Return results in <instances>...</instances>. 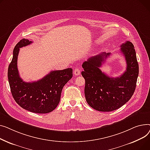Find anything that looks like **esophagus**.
Instances as JSON below:
<instances>
[{"mask_svg":"<svg viewBox=\"0 0 150 150\" xmlns=\"http://www.w3.org/2000/svg\"><path fill=\"white\" fill-rule=\"evenodd\" d=\"M74 75L76 76H79V74H80L81 73V71H80V69H79V68H75L74 69V71H73Z\"/></svg>","mask_w":150,"mask_h":150,"instance_id":"esophagus-1","label":"esophagus"}]
</instances>
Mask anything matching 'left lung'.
<instances>
[{
	"instance_id": "obj_1",
	"label": "left lung",
	"mask_w": 150,
	"mask_h": 150,
	"mask_svg": "<svg viewBox=\"0 0 150 150\" xmlns=\"http://www.w3.org/2000/svg\"><path fill=\"white\" fill-rule=\"evenodd\" d=\"M120 51L126 60L127 69L120 76L110 77L100 67L110 52L88 58L82 64L81 74L85 80L86 100L93 109L112 111L125 104L133 95L139 75V65L133 44L129 41L122 43Z\"/></svg>"
}]
</instances>
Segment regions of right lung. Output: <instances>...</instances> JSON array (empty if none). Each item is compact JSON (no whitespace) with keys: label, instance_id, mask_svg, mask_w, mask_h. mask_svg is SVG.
I'll list each match as a JSON object with an SVG mask.
<instances>
[{"label":"right lung","instance_id":"1","mask_svg":"<svg viewBox=\"0 0 150 150\" xmlns=\"http://www.w3.org/2000/svg\"><path fill=\"white\" fill-rule=\"evenodd\" d=\"M31 43L23 39L15 46L8 69V82L13 98L19 106L35 113H48L58 105L63 87L73 77V69L51 71L38 81L24 82L17 69V57L20 48Z\"/></svg>","mask_w":150,"mask_h":150}]
</instances>
